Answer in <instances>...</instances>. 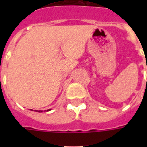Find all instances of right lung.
Instances as JSON below:
<instances>
[{
    "instance_id": "obj_1",
    "label": "right lung",
    "mask_w": 147,
    "mask_h": 147,
    "mask_svg": "<svg viewBox=\"0 0 147 147\" xmlns=\"http://www.w3.org/2000/svg\"><path fill=\"white\" fill-rule=\"evenodd\" d=\"M50 110V109H49ZM49 110H47V111H49ZM31 111H33V110H31ZM38 111V112H42V111Z\"/></svg>"
}]
</instances>
